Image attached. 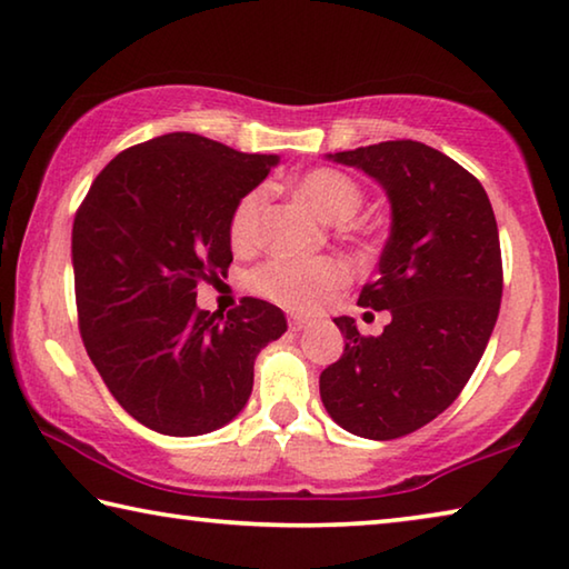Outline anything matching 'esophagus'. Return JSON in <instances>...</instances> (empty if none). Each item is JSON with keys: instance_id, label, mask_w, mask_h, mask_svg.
Returning a JSON list of instances; mask_svg holds the SVG:
<instances>
[{"instance_id": "1", "label": "esophagus", "mask_w": 569, "mask_h": 569, "mask_svg": "<svg viewBox=\"0 0 569 569\" xmlns=\"http://www.w3.org/2000/svg\"><path fill=\"white\" fill-rule=\"evenodd\" d=\"M288 326H291V331H303V329H308V326H311V321H308L306 316L291 313V316H288Z\"/></svg>"}]
</instances>
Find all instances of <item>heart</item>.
I'll return each instance as SVG.
<instances>
[{
  "label": "heart",
  "instance_id": "obj_1",
  "mask_svg": "<svg viewBox=\"0 0 569 569\" xmlns=\"http://www.w3.org/2000/svg\"><path fill=\"white\" fill-rule=\"evenodd\" d=\"M296 196L311 206L326 223L343 226L359 213L363 192L356 182L331 168L308 170L296 180ZM266 206V190L256 188L246 192L230 216V243L236 248L256 246L261 233V216ZM346 281V271L333 258H271L256 268L250 286L271 301L288 308H311Z\"/></svg>",
  "mask_w": 569,
  "mask_h": 569
}]
</instances>
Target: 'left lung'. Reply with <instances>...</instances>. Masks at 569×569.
Instances as JSON below:
<instances>
[{"label":"left lung","mask_w":569,"mask_h":569,"mask_svg":"<svg viewBox=\"0 0 569 569\" xmlns=\"http://www.w3.org/2000/svg\"><path fill=\"white\" fill-rule=\"evenodd\" d=\"M387 190L391 233L359 306L389 311L381 336L339 316L343 356L321 373L331 419L363 439H399L437 419L475 373L502 301V250L481 182L445 152L389 140L326 156Z\"/></svg>","instance_id":"1"}]
</instances>
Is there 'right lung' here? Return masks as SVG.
Here are the masks:
<instances>
[{
    "label": "right lung",
    "mask_w": 569,
    "mask_h": 569,
    "mask_svg": "<svg viewBox=\"0 0 569 569\" xmlns=\"http://www.w3.org/2000/svg\"><path fill=\"white\" fill-rule=\"evenodd\" d=\"M278 156H248L170 132L122 150L90 186L72 226L77 319L104 387L132 419L198 437L236 419L253 363L286 316L261 298L223 316L196 306L226 276L230 216Z\"/></svg>",
    "instance_id": "1"
}]
</instances>
